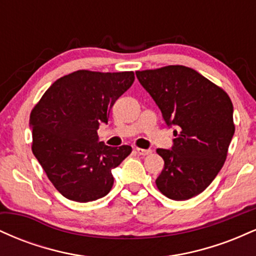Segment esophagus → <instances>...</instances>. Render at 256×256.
<instances>
[{"mask_svg": "<svg viewBox=\"0 0 256 256\" xmlns=\"http://www.w3.org/2000/svg\"><path fill=\"white\" fill-rule=\"evenodd\" d=\"M136 152L138 155H140V156H146V155H150L152 150L150 149H142V148H136Z\"/></svg>", "mask_w": 256, "mask_h": 256, "instance_id": "1", "label": "esophagus"}]
</instances>
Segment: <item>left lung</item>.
Listing matches in <instances>:
<instances>
[{"instance_id": "8db88e82", "label": "left lung", "mask_w": 256, "mask_h": 256, "mask_svg": "<svg viewBox=\"0 0 256 256\" xmlns=\"http://www.w3.org/2000/svg\"><path fill=\"white\" fill-rule=\"evenodd\" d=\"M167 125L178 126L172 150L158 149L165 161L155 183L166 198L183 201L201 194L216 177L234 134L228 94L195 70L170 64L136 71Z\"/></svg>"}]
</instances>
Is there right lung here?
<instances>
[{
  "mask_svg": "<svg viewBox=\"0 0 256 256\" xmlns=\"http://www.w3.org/2000/svg\"><path fill=\"white\" fill-rule=\"evenodd\" d=\"M134 80L132 71L79 70L54 82L31 110L32 152L66 198L89 202L110 192L112 170L132 148L98 142V130Z\"/></svg>",
  "mask_w": 256,
  "mask_h": 256,
  "instance_id": "right-lung-1",
  "label": "right lung"
}]
</instances>
